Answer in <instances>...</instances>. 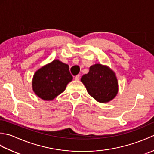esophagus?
Instances as JSON below:
<instances>
[{
    "label": "esophagus",
    "mask_w": 154,
    "mask_h": 154,
    "mask_svg": "<svg viewBox=\"0 0 154 154\" xmlns=\"http://www.w3.org/2000/svg\"><path fill=\"white\" fill-rule=\"evenodd\" d=\"M79 79H80V75H76V76H75V80H79Z\"/></svg>",
    "instance_id": "1"
}]
</instances>
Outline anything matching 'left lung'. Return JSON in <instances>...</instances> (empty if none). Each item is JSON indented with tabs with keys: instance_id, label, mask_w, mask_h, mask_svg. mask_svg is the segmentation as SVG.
<instances>
[{
	"instance_id": "obj_1",
	"label": "left lung",
	"mask_w": 154,
	"mask_h": 154,
	"mask_svg": "<svg viewBox=\"0 0 154 154\" xmlns=\"http://www.w3.org/2000/svg\"><path fill=\"white\" fill-rule=\"evenodd\" d=\"M91 97L99 103H108L116 97L119 90L114 73L100 64L90 67L89 71L81 79Z\"/></svg>"
}]
</instances>
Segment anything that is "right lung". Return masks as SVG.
<instances>
[{
	"label": "right lung",
	"instance_id": "add662e5",
	"mask_svg": "<svg viewBox=\"0 0 154 154\" xmlns=\"http://www.w3.org/2000/svg\"><path fill=\"white\" fill-rule=\"evenodd\" d=\"M72 79L69 65L54 60L35 72L32 87L34 93L42 99L50 100L63 92Z\"/></svg>",
	"mask_w": 154,
	"mask_h": 154
}]
</instances>
